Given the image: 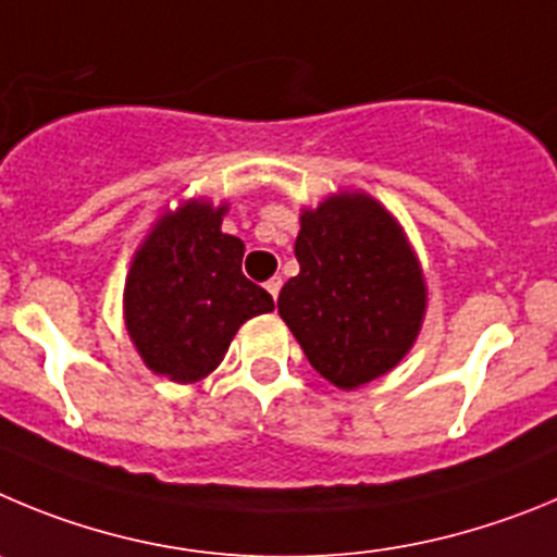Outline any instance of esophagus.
Masks as SVG:
<instances>
[{
	"label": "esophagus",
	"instance_id": "obj_1",
	"mask_svg": "<svg viewBox=\"0 0 557 557\" xmlns=\"http://www.w3.org/2000/svg\"><path fill=\"white\" fill-rule=\"evenodd\" d=\"M280 288H283V280H280V277H272V280H269V283H267V290H269V294H272L274 299H277Z\"/></svg>",
	"mask_w": 557,
	"mask_h": 557
}]
</instances>
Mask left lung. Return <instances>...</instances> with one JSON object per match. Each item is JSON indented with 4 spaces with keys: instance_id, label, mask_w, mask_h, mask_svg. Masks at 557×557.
Listing matches in <instances>:
<instances>
[{
    "instance_id": "obj_1",
    "label": "left lung",
    "mask_w": 557,
    "mask_h": 557,
    "mask_svg": "<svg viewBox=\"0 0 557 557\" xmlns=\"http://www.w3.org/2000/svg\"><path fill=\"white\" fill-rule=\"evenodd\" d=\"M299 222V274L277 310L315 372L358 388L413 347L428 302L422 269L399 224L366 194L324 199Z\"/></svg>"
}]
</instances>
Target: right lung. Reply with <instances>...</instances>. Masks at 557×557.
Instances as JSON below:
<instances>
[{
    "instance_id": "add662e5",
    "label": "right lung",
    "mask_w": 557,
    "mask_h": 557,
    "mask_svg": "<svg viewBox=\"0 0 557 557\" xmlns=\"http://www.w3.org/2000/svg\"><path fill=\"white\" fill-rule=\"evenodd\" d=\"M227 208L188 202L154 224L124 285L129 338L154 374L194 383L227 355L235 330L274 310L244 277V242L222 233Z\"/></svg>"
}]
</instances>
